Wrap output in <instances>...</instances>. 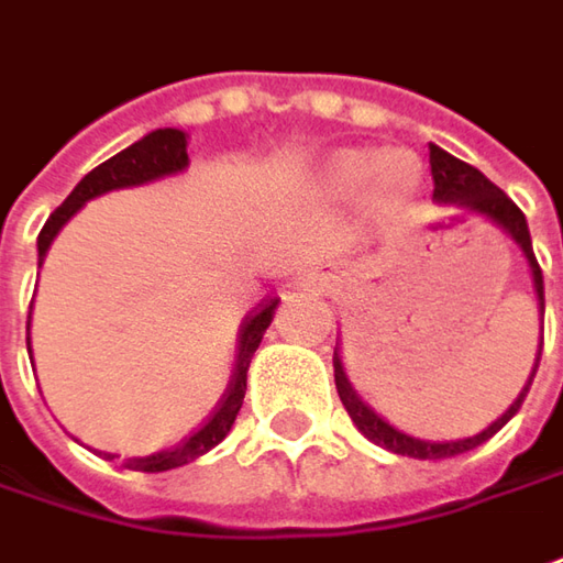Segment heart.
<instances>
[{"label":"heart","instance_id":"b5f03b06","mask_svg":"<svg viewBox=\"0 0 563 563\" xmlns=\"http://www.w3.org/2000/svg\"><path fill=\"white\" fill-rule=\"evenodd\" d=\"M323 177H327L330 192H336L342 199L367 189V199L383 211L398 208L415 192L420 180L417 165L408 155L383 152L374 158L371 152H361V148H345L340 155H333Z\"/></svg>","mask_w":563,"mask_h":563}]
</instances>
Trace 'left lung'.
Masks as SVG:
<instances>
[{
	"label": "left lung",
	"instance_id": "8db88e82",
	"mask_svg": "<svg viewBox=\"0 0 563 563\" xmlns=\"http://www.w3.org/2000/svg\"><path fill=\"white\" fill-rule=\"evenodd\" d=\"M430 174H433V199H437V202L457 205V208H464V211H471V214L489 218V221L498 223L505 233H511V240L523 249V255H527V262H530V274H533L539 308L545 311V299H542V271H539V262H536L533 255V243H530V230H527L523 211H520V208H517L489 177H483L474 165L461 162V158L449 155L445 148L433 146V143H430ZM536 367H539V361H536ZM536 367L533 374H530V379H527V386H523V393L514 398L511 408L498 417V420H493L483 433H476V437L467 439H452V442H430V439H415L408 437V433H401V430H396V427H389L367 401H361V396L355 393V386H352V379L345 374V364H342L340 352H333L336 393H340L342 405H345V411L352 417V423H355L371 442H377V445L396 452V455L420 457V461L464 455V452H471L476 445H483L486 439H493L495 433L520 411V405H523V398H527V389H530V383H533L536 377Z\"/></svg>",
	"mask_w": 563,
	"mask_h": 563
}]
</instances>
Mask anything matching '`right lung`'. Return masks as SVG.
<instances>
[{
  "mask_svg": "<svg viewBox=\"0 0 563 563\" xmlns=\"http://www.w3.org/2000/svg\"><path fill=\"white\" fill-rule=\"evenodd\" d=\"M186 165H189V155H186V133L184 130H174V126H165V130H152V133L143 136L140 143L126 146L124 152H118V155H111V158L102 162L99 167H92L87 177L74 186V192H70L68 199L52 211L46 227L40 230V240H36L40 264L46 258L52 240L58 236V230H62L89 199L106 196L111 189H126V186H143L152 184V180H162V177H170V174H180ZM277 301L280 299H264L262 305L245 318L243 330H240V355H236L233 383H230L227 396L221 398L218 411L208 417L199 430H192L186 439L174 442L170 449H162V452H155V455L146 457H126L124 467H130V471H143V474L174 471V467H184V464L196 461V457L205 455V452H211V449L230 433L233 420H236L240 408H243L249 361L255 355L264 330H267L271 320H274Z\"/></svg>",
  "mask_w": 563,
  "mask_h": 563,
  "instance_id": "obj_1",
  "label": "right lung"
}]
</instances>
